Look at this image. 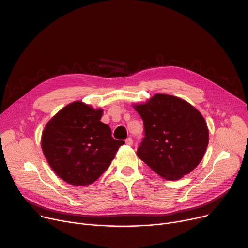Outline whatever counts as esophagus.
<instances>
[{
	"label": "esophagus",
	"mask_w": 248,
	"mask_h": 248,
	"mask_svg": "<svg viewBox=\"0 0 248 248\" xmlns=\"http://www.w3.org/2000/svg\"><path fill=\"white\" fill-rule=\"evenodd\" d=\"M125 144H126L127 146H132V145H133V139H132V138H127V139L125 140Z\"/></svg>",
	"instance_id": "34e87169"
}]
</instances>
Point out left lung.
Wrapping results in <instances>:
<instances>
[{
	"label": "left lung",
	"instance_id": "left-lung-1",
	"mask_svg": "<svg viewBox=\"0 0 248 248\" xmlns=\"http://www.w3.org/2000/svg\"><path fill=\"white\" fill-rule=\"evenodd\" d=\"M134 108L145 128L137 155L154 172L175 181L199 165L209 141V132L196 108L184 99L160 93Z\"/></svg>",
	"mask_w": 248,
	"mask_h": 248
}]
</instances>
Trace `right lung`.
Returning <instances> with one entry per match:
<instances>
[{"mask_svg": "<svg viewBox=\"0 0 248 248\" xmlns=\"http://www.w3.org/2000/svg\"><path fill=\"white\" fill-rule=\"evenodd\" d=\"M102 109L74 101L46 124L41 139L50 167L65 182L86 186L96 181L124 144L111 137V129L100 122Z\"/></svg>", "mask_w": 248, "mask_h": 248, "instance_id": "right-lung-1", "label": "right lung"}]
</instances>
